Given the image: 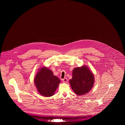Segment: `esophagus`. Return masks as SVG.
Segmentation results:
<instances>
[{
  "mask_svg": "<svg viewBox=\"0 0 125 125\" xmlns=\"http://www.w3.org/2000/svg\"><path fill=\"white\" fill-rule=\"evenodd\" d=\"M62 81H63V82L64 83H66L67 82V79L66 78H65L64 79H62Z\"/></svg>",
  "mask_w": 125,
  "mask_h": 125,
  "instance_id": "obj_1",
  "label": "esophagus"
}]
</instances>
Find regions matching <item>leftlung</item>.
Instances as JSON below:
<instances>
[{
  "mask_svg": "<svg viewBox=\"0 0 125 125\" xmlns=\"http://www.w3.org/2000/svg\"><path fill=\"white\" fill-rule=\"evenodd\" d=\"M72 89L78 95H83L92 89L94 83L93 74L88 67L83 66L75 68L73 71V77L69 81Z\"/></svg>",
  "mask_w": 125,
  "mask_h": 125,
  "instance_id": "1",
  "label": "left lung"
}]
</instances>
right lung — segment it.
<instances>
[{"instance_id":"right-lung-1","label":"right lung","mask_w":125,"mask_h":125,"mask_svg":"<svg viewBox=\"0 0 125 125\" xmlns=\"http://www.w3.org/2000/svg\"><path fill=\"white\" fill-rule=\"evenodd\" d=\"M34 81L39 93L46 97L53 95L60 82V79L54 75L52 72L45 67L38 72Z\"/></svg>"}]
</instances>
